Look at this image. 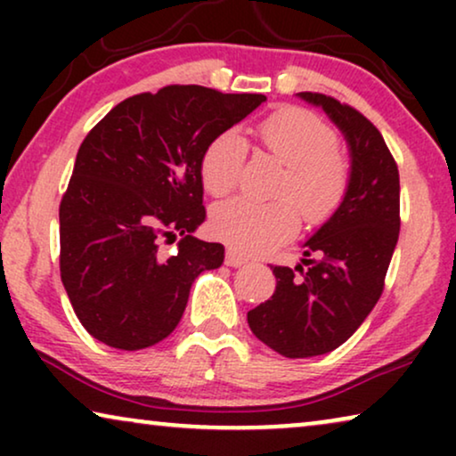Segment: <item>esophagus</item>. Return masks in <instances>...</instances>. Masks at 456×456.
I'll return each mask as SVG.
<instances>
[{"instance_id": "1", "label": "esophagus", "mask_w": 456, "mask_h": 456, "mask_svg": "<svg viewBox=\"0 0 456 456\" xmlns=\"http://www.w3.org/2000/svg\"><path fill=\"white\" fill-rule=\"evenodd\" d=\"M224 264L230 265V267H240V265L247 264V257H242V255L232 251V248H228V251H226V259H224Z\"/></svg>"}]
</instances>
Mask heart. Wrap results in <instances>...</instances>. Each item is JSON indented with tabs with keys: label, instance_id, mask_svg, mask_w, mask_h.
<instances>
[{
	"label": "heart",
	"instance_id": "heart-1",
	"mask_svg": "<svg viewBox=\"0 0 456 456\" xmlns=\"http://www.w3.org/2000/svg\"><path fill=\"white\" fill-rule=\"evenodd\" d=\"M259 145L286 164L273 203L248 199L216 205L211 228L217 239L242 255L265 253L298 230L328 222L345 203L351 166L338 149V134L315 111L289 105L273 111L257 126ZM248 145L236 130H224L205 147L199 164L203 189L226 197L240 183Z\"/></svg>",
	"mask_w": 456,
	"mask_h": 456
}]
</instances>
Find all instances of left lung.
I'll return each mask as SVG.
<instances>
[{
	"instance_id": "1",
	"label": "left lung",
	"mask_w": 456,
	"mask_h": 456,
	"mask_svg": "<svg viewBox=\"0 0 456 456\" xmlns=\"http://www.w3.org/2000/svg\"><path fill=\"white\" fill-rule=\"evenodd\" d=\"M301 97L345 133L353 166L345 203L305 242V265H272L276 290L247 314L253 334L289 359L330 353L351 338L382 297L401 230L398 166L379 130L336 97Z\"/></svg>"
}]
</instances>
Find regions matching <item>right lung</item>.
<instances>
[{"instance_id":"obj_1","label":"right lung","mask_w":456,"mask_h":456,"mask_svg":"<svg viewBox=\"0 0 456 456\" xmlns=\"http://www.w3.org/2000/svg\"><path fill=\"white\" fill-rule=\"evenodd\" d=\"M264 102L167 85L89 130L60 203V276L93 338L139 351L174 332L195 278L224 261L220 242L192 236L205 222L201 155Z\"/></svg>"}]
</instances>
